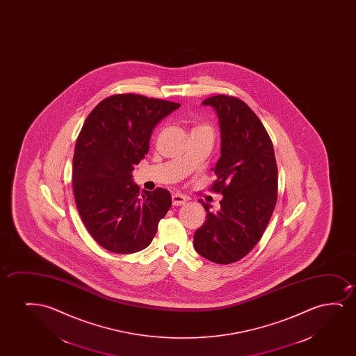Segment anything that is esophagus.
<instances>
[{
  "instance_id": "obj_1",
  "label": "esophagus",
  "mask_w": 356,
  "mask_h": 356,
  "mask_svg": "<svg viewBox=\"0 0 356 356\" xmlns=\"http://www.w3.org/2000/svg\"><path fill=\"white\" fill-rule=\"evenodd\" d=\"M186 202H187V197H186V195H180V193L172 195V204L184 205Z\"/></svg>"
}]
</instances>
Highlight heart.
<instances>
[{"instance_id": "heart-1", "label": "heart", "mask_w": 356, "mask_h": 356, "mask_svg": "<svg viewBox=\"0 0 356 356\" xmlns=\"http://www.w3.org/2000/svg\"><path fill=\"white\" fill-rule=\"evenodd\" d=\"M197 130H202V131H208L210 134H213V130H211V127L209 125H198V127H193V130L192 131H197Z\"/></svg>"}]
</instances>
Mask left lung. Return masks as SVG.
Here are the masks:
<instances>
[{"label": "left lung", "mask_w": 356, "mask_h": 356, "mask_svg": "<svg viewBox=\"0 0 356 356\" xmlns=\"http://www.w3.org/2000/svg\"><path fill=\"white\" fill-rule=\"evenodd\" d=\"M215 109L221 131V156L210 190L221 193L220 210L209 211L197 229V253L216 264H231L257 245L277 200V164L273 141L257 114L238 98L216 95L202 103Z\"/></svg>", "instance_id": "obj_1"}]
</instances>
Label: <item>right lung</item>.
<instances>
[{
    "instance_id": "right-lung-1",
    "label": "right lung",
    "mask_w": 356,
    "mask_h": 356,
    "mask_svg": "<svg viewBox=\"0 0 356 356\" xmlns=\"http://www.w3.org/2000/svg\"><path fill=\"white\" fill-rule=\"evenodd\" d=\"M179 107L135 93L113 95L83 122L74 151V197L88 234L109 252L147 248L170 209L169 191L140 195L131 172L148 153L154 127Z\"/></svg>"
}]
</instances>
